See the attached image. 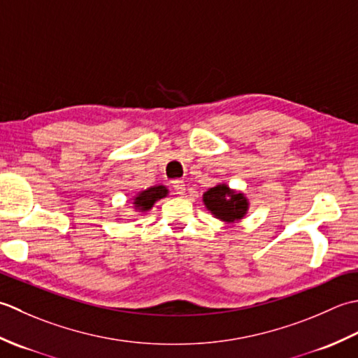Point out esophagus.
Masks as SVG:
<instances>
[{
  "instance_id": "34e87169",
  "label": "esophagus",
  "mask_w": 358,
  "mask_h": 358,
  "mask_svg": "<svg viewBox=\"0 0 358 358\" xmlns=\"http://www.w3.org/2000/svg\"><path fill=\"white\" fill-rule=\"evenodd\" d=\"M173 189L178 194H185V184L184 180H173Z\"/></svg>"
}]
</instances>
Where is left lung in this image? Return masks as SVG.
<instances>
[{
	"label": "left lung",
	"mask_w": 358,
	"mask_h": 358,
	"mask_svg": "<svg viewBox=\"0 0 358 358\" xmlns=\"http://www.w3.org/2000/svg\"><path fill=\"white\" fill-rule=\"evenodd\" d=\"M202 202L213 217L224 224L243 221L250 207L247 196L243 192L230 188L225 182L208 188L202 194Z\"/></svg>",
	"instance_id": "left-lung-1"
}]
</instances>
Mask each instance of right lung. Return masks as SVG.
Instances as JSON below:
<instances>
[{
  "instance_id": "right-lung-1",
  "label": "right lung",
  "mask_w": 358,
  "mask_h": 358,
  "mask_svg": "<svg viewBox=\"0 0 358 358\" xmlns=\"http://www.w3.org/2000/svg\"><path fill=\"white\" fill-rule=\"evenodd\" d=\"M169 193L170 189L165 185H152L150 188L137 192L133 198H131V203H133V208L137 213V216H141L155 207V203L157 201L165 199L166 196H169Z\"/></svg>"
}]
</instances>
